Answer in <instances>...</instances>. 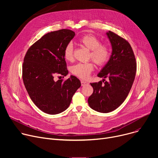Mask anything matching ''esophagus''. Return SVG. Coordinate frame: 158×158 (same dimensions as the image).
Returning a JSON list of instances; mask_svg holds the SVG:
<instances>
[{
  "mask_svg": "<svg viewBox=\"0 0 158 158\" xmlns=\"http://www.w3.org/2000/svg\"><path fill=\"white\" fill-rule=\"evenodd\" d=\"M81 86H86V85L88 84L86 82H85V81H81Z\"/></svg>",
  "mask_w": 158,
  "mask_h": 158,
  "instance_id": "1",
  "label": "esophagus"
}]
</instances>
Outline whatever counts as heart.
Listing matches in <instances>:
<instances>
[{"instance_id": "heart-1", "label": "heart", "mask_w": 158, "mask_h": 158, "mask_svg": "<svg viewBox=\"0 0 158 158\" xmlns=\"http://www.w3.org/2000/svg\"><path fill=\"white\" fill-rule=\"evenodd\" d=\"M79 42L82 47L89 50V58L97 64L102 66L108 61L110 55V48L107 45L101 44V41L97 37L86 35L81 37ZM64 56L67 61H71L73 60V47L72 44H69L66 46L64 50ZM94 64L91 62L77 63L71 66L70 72L75 76L86 79L94 70Z\"/></svg>"}]
</instances>
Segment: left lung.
I'll list each match as a JSON object with an SVG mask.
<instances>
[{
    "label": "left lung",
    "instance_id": "1",
    "mask_svg": "<svg viewBox=\"0 0 158 158\" xmlns=\"http://www.w3.org/2000/svg\"><path fill=\"white\" fill-rule=\"evenodd\" d=\"M106 35L111 45V55L97 75L104 78L102 81L90 83L94 92L88 100L91 108L103 113L114 111L126 100L136 72V59L128 41L111 31ZM107 77L109 81L105 82Z\"/></svg>",
    "mask_w": 158,
    "mask_h": 158
}]
</instances>
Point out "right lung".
<instances>
[{"mask_svg": "<svg viewBox=\"0 0 158 158\" xmlns=\"http://www.w3.org/2000/svg\"><path fill=\"white\" fill-rule=\"evenodd\" d=\"M75 35L69 29L48 32L33 44L25 56L22 66L25 87L32 101L45 113L56 114L65 111L81 86L73 76L64 81L54 79L57 74L64 77L69 73L64 50Z\"/></svg>", "mask_w": 158, "mask_h": 158, "instance_id": "obj_1", "label": "right lung"}]
</instances>
